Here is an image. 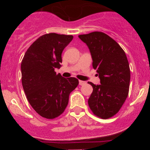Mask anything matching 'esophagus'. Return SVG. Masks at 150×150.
Segmentation results:
<instances>
[{
  "mask_svg": "<svg viewBox=\"0 0 150 150\" xmlns=\"http://www.w3.org/2000/svg\"><path fill=\"white\" fill-rule=\"evenodd\" d=\"M86 82H85V81H82V80H79V85H85Z\"/></svg>",
  "mask_w": 150,
  "mask_h": 150,
  "instance_id": "obj_1",
  "label": "esophagus"
}]
</instances>
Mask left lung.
<instances>
[{
  "instance_id": "obj_1",
  "label": "left lung",
  "mask_w": 150,
  "mask_h": 150,
  "mask_svg": "<svg viewBox=\"0 0 150 150\" xmlns=\"http://www.w3.org/2000/svg\"><path fill=\"white\" fill-rule=\"evenodd\" d=\"M79 38L88 46L92 66L97 70L101 85L88 83L93 92L88 104L94 115L106 119L118 112L128 97L130 70L123 49L107 34L94 32Z\"/></svg>"
}]
</instances>
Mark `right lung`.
I'll use <instances>...</instances> for the list:
<instances>
[{
	"label": "right lung",
	"instance_id": "obj_1",
	"mask_svg": "<svg viewBox=\"0 0 150 150\" xmlns=\"http://www.w3.org/2000/svg\"><path fill=\"white\" fill-rule=\"evenodd\" d=\"M72 35L44 34L26 51L21 63L22 83L27 100L38 114L53 119L63 113L70 92L78 85L75 77L56 74L63 49L73 40Z\"/></svg>",
	"mask_w": 150,
	"mask_h": 150
}]
</instances>
